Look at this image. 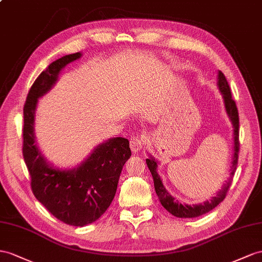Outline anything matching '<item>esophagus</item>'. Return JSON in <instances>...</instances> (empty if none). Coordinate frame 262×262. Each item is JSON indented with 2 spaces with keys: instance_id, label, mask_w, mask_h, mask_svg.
<instances>
[{
  "instance_id": "obj_1",
  "label": "esophagus",
  "mask_w": 262,
  "mask_h": 262,
  "mask_svg": "<svg viewBox=\"0 0 262 262\" xmlns=\"http://www.w3.org/2000/svg\"><path fill=\"white\" fill-rule=\"evenodd\" d=\"M143 145H144V142H143V138L140 136H134L130 138V149L136 152V151H139L140 149L143 148Z\"/></svg>"
}]
</instances>
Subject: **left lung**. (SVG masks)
I'll return each instance as SVG.
<instances>
[{
  "label": "left lung",
  "instance_id": "obj_1",
  "mask_svg": "<svg viewBox=\"0 0 262 262\" xmlns=\"http://www.w3.org/2000/svg\"><path fill=\"white\" fill-rule=\"evenodd\" d=\"M217 85L219 87V91L223 95L224 103H225V108L228 117L231 120V124L233 127V154H232V162L230 166V177L228 179L227 184L224 185L223 188H221L218 193L214 197H212L210 200L205 201L204 204H197V205H187L179 203L176 198H173L170 193L165 188V186L162 182V178L158 175L157 172V167L158 162L157 159L154 158L151 155L146 159V164L148 166V168L151 172V176L154 178V186H155V190L157 196L159 198L160 204L167 211H169L171 214L178 218H196L201 216V214H205L212 210L213 208H216L221 201H223L227 195L228 189L231 185L232 177L234 175V171L237 168L238 164V152H239V116H238V110L236 103L231 98V93H230V87L228 84L227 79L223 72L218 71V82Z\"/></svg>",
  "mask_w": 262,
  "mask_h": 262
}]
</instances>
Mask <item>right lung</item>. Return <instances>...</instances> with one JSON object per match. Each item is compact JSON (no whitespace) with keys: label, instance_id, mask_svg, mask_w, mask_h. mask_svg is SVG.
<instances>
[{"label":"right lung","instance_id":"1","mask_svg":"<svg viewBox=\"0 0 262 262\" xmlns=\"http://www.w3.org/2000/svg\"><path fill=\"white\" fill-rule=\"evenodd\" d=\"M82 57L65 55L49 65L32 85L24 105L23 157L36 199L64 224L83 227L96 221L115 197L123 166L132 156L128 139L110 138L93 149L78 166L62 169L49 163L35 139L38 98L49 93L64 67Z\"/></svg>","mask_w":262,"mask_h":262}]
</instances>
